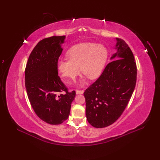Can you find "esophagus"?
<instances>
[{
    "instance_id": "esophagus-1",
    "label": "esophagus",
    "mask_w": 160,
    "mask_h": 160,
    "mask_svg": "<svg viewBox=\"0 0 160 160\" xmlns=\"http://www.w3.org/2000/svg\"><path fill=\"white\" fill-rule=\"evenodd\" d=\"M83 93H84V91L83 90H76V94H82Z\"/></svg>"
}]
</instances>
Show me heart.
<instances>
[{
    "label": "heart",
    "instance_id": "b5f03b06",
    "mask_svg": "<svg viewBox=\"0 0 160 160\" xmlns=\"http://www.w3.org/2000/svg\"><path fill=\"white\" fill-rule=\"evenodd\" d=\"M68 57L58 60L57 68L63 81L70 84L80 74L81 69L90 79L100 77L107 64L109 52L103 45L82 43L71 48Z\"/></svg>",
    "mask_w": 160,
    "mask_h": 160
}]
</instances>
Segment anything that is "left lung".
<instances>
[{"mask_svg":"<svg viewBox=\"0 0 160 160\" xmlns=\"http://www.w3.org/2000/svg\"><path fill=\"white\" fill-rule=\"evenodd\" d=\"M111 61L103 73L84 92L86 116L93 127L109 126L121 116L130 101L137 80L133 52L122 39L116 38Z\"/></svg>","mask_w":160,"mask_h":160,"instance_id":"left-lung-1","label":"left lung"}]
</instances>
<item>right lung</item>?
Returning <instances> with one entry per match:
<instances>
[{"label":"right lung","mask_w":160,"mask_h":160,"mask_svg":"<svg viewBox=\"0 0 160 160\" xmlns=\"http://www.w3.org/2000/svg\"><path fill=\"white\" fill-rule=\"evenodd\" d=\"M65 36H52L38 43L25 68V87L36 115L51 125L62 124L70 113L75 92H69L58 75L57 64ZM65 92L64 94H60Z\"/></svg>","instance_id":"add662e5"}]
</instances>
